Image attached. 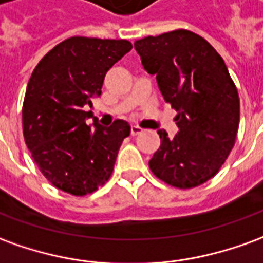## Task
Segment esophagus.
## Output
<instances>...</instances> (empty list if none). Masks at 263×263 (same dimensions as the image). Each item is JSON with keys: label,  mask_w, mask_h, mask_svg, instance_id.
<instances>
[{"label": "esophagus", "mask_w": 263, "mask_h": 263, "mask_svg": "<svg viewBox=\"0 0 263 263\" xmlns=\"http://www.w3.org/2000/svg\"><path fill=\"white\" fill-rule=\"evenodd\" d=\"M141 132H142V128H139V126L137 125L131 126V135H134V137H135V135H139Z\"/></svg>", "instance_id": "obj_1"}]
</instances>
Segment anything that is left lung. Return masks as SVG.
<instances>
[{
	"instance_id": "1",
	"label": "left lung",
	"mask_w": 263,
	"mask_h": 263,
	"mask_svg": "<svg viewBox=\"0 0 263 263\" xmlns=\"http://www.w3.org/2000/svg\"><path fill=\"white\" fill-rule=\"evenodd\" d=\"M145 71L157 75L163 100L176 109L178 134L159 129L151 158L154 175L188 189L216 175L234 148L239 97L222 57L206 40L176 29L134 42Z\"/></svg>"
}]
</instances>
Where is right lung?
Segmentation results:
<instances>
[{
    "instance_id": "1",
    "label": "right lung",
    "mask_w": 263,
    "mask_h": 263,
    "mask_svg": "<svg viewBox=\"0 0 263 263\" xmlns=\"http://www.w3.org/2000/svg\"><path fill=\"white\" fill-rule=\"evenodd\" d=\"M132 48L125 40L72 36L60 42L36 65L23 105L25 144L44 176L71 195L91 194L109 179L126 121L101 126L84 106L101 97L108 69Z\"/></svg>"
}]
</instances>
